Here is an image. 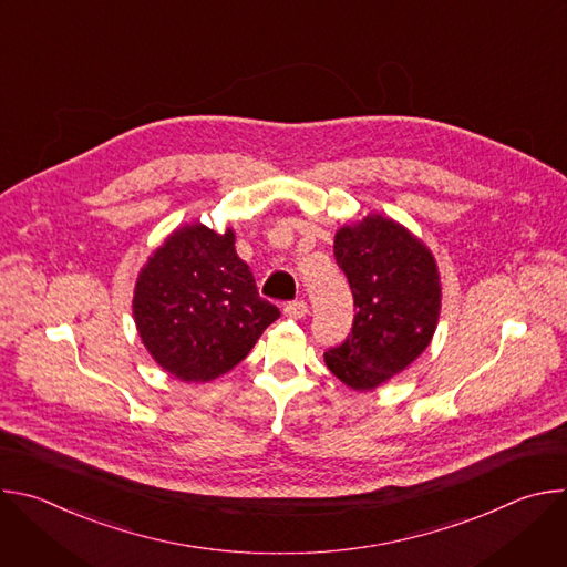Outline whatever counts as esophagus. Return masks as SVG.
<instances>
[{"instance_id":"34e87169","label":"esophagus","mask_w":567,"mask_h":567,"mask_svg":"<svg viewBox=\"0 0 567 567\" xmlns=\"http://www.w3.org/2000/svg\"><path fill=\"white\" fill-rule=\"evenodd\" d=\"M309 313V305L305 300H293L285 305V316L287 318H305Z\"/></svg>"}]
</instances>
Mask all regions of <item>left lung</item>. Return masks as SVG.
<instances>
[{
    "label": "left lung",
    "mask_w": 567,
    "mask_h": 567,
    "mask_svg": "<svg viewBox=\"0 0 567 567\" xmlns=\"http://www.w3.org/2000/svg\"><path fill=\"white\" fill-rule=\"evenodd\" d=\"M334 258L357 313L352 334L326 352V363L348 388L374 390L431 346L442 309L440 269L417 235L379 213L337 230Z\"/></svg>",
    "instance_id": "1"
}]
</instances>
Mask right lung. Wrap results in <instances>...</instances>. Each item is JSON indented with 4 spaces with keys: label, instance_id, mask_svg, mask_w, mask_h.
Segmentation results:
<instances>
[{
    "label": "right lung",
    "instance_id": "1",
    "mask_svg": "<svg viewBox=\"0 0 567 567\" xmlns=\"http://www.w3.org/2000/svg\"><path fill=\"white\" fill-rule=\"evenodd\" d=\"M132 313L150 357L186 383H206L245 359L280 316L235 254V233L202 221L173 230L141 267Z\"/></svg>",
    "mask_w": 567,
    "mask_h": 567
}]
</instances>
